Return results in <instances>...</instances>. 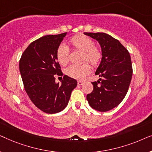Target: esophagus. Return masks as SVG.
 <instances>
[{"instance_id": "obj_1", "label": "esophagus", "mask_w": 152, "mask_h": 152, "mask_svg": "<svg viewBox=\"0 0 152 152\" xmlns=\"http://www.w3.org/2000/svg\"><path fill=\"white\" fill-rule=\"evenodd\" d=\"M77 84H78V85L79 86H81V85H82L83 84H84V82H83V81H78L77 82Z\"/></svg>"}]
</instances>
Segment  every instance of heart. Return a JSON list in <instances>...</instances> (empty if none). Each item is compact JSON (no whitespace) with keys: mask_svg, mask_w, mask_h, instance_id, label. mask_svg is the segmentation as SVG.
I'll list each match as a JSON object with an SVG mask.
<instances>
[{"mask_svg":"<svg viewBox=\"0 0 152 152\" xmlns=\"http://www.w3.org/2000/svg\"><path fill=\"white\" fill-rule=\"evenodd\" d=\"M69 44L72 50L82 52L81 61H85L78 66H70L66 70L68 77L75 80H82L91 72V67L88 61L93 67H96L102 59V52L100 48L95 45L92 39L83 34L76 35L69 40ZM56 58L61 66H65L70 61L69 52L64 45L58 47L56 52Z\"/></svg>","mask_w":152,"mask_h":152,"instance_id":"heart-1","label":"heart"}]
</instances>
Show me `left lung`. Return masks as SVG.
Returning <instances> with one entry per match:
<instances>
[{"instance_id": "left-lung-1", "label": "left lung", "mask_w": 152, "mask_h": 152, "mask_svg": "<svg viewBox=\"0 0 152 152\" xmlns=\"http://www.w3.org/2000/svg\"><path fill=\"white\" fill-rule=\"evenodd\" d=\"M100 44L102 59L95 72L100 79L91 82L93 90L86 99L93 109L105 112L117 107L124 98L133 73L129 51L117 39L102 32H84Z\"/></svg>"}]
</instances>
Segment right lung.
I'll use <instances>...</instances> for the list:
<instances>
[{"label": "right lung", "mask_w": 152, "mask_h": 152, "mask_svg": "<svg viewBox=\"0 0 152 152\" xmlns=\"http://www.w3.org/2000/svg\"><path fill=\"white\" fill-rule=\"evenodd\" d=\"M67 33L46 35L28 45L19 61V70L27 94L34 104L46 113L65 109L77 82L64 75L56 52ZM63 76L62 84L55 82V75Z\"/></svg>", "instance_id": "obj_1"}]
</instances>
